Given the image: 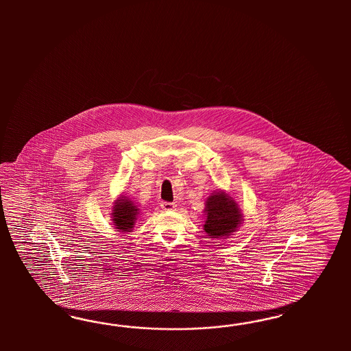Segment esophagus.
<instances>
[{"label":"esophagus","mask_w":351,"mask_h":351,"mask_svg":"<svg viewBox=\"0 0 351 351\" xmlns=\"http://www.w3.org/2000/svg\"><path fill=\"white\" fill-rule=\"evenodd\" d=\"M160 207L165 211H172V210L176 208V204L172 202H160Z\"/></svg>","instance_id":"1"}]
</instances>
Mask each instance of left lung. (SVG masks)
Returning <instances> with one entry per match:
<instances>
[{
	"mask_svg": "<svg viewBox=\"0 0 351 351\" xmlns=\"http://www.w3.org/2000/svg\"><path fill=\"white\" fill-rule=\"evenodd\" d=\"M207 219L204 230L211 238H220L237 230L242 215L232 197L217 191L208 197L206 202Z\"/></svg>",
	"mask_w": 351,
	"mask_h": 351,
	"instance_id": "obj_1",
	"label": "left lung"
}]
</instances>
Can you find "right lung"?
<instances>
[{"label": "right lung", "instance_id": "right-lung-1", "mask_svg": "<svg viewBox=\"0 0 351 351\" xmlns=\"http://www.w3.org/2000/svg\"><path fill=\"white\" fill-rule=\"evenodd\" d=\"M138 208L134 206V203L128 199H119L113 207V223L116 225V229L122 232H130L136 220Z\"/></svg>", "mask_w": 351, "mask_h": 351}]
</instances>
